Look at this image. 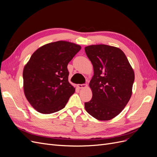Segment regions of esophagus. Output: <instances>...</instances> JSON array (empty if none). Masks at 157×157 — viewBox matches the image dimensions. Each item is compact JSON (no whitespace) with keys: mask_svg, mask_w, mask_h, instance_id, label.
Returning a JSON list of instances; mask_svg holds the SVG:
<instances>
[{"mask_svg":"<svg viewBox=\"0 0 157 157\" xmlns=\"http://www.w3.org/2000/svg\"><path fill=\"white\" fill-rule=\"evenodd\" d=\"M77 86L79 88H80V89H82V88H86V86H87V84H78L77 85Z\"/></svg>","mask_w":157,"mask_h":157,"instance_id":"34e87169","label":"esophagus"}]
</instances>
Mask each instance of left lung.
I'll list each match as a JSON object with an SVG mask.
<instances>
[{
	"label": "left lung",
	"instance_id": "obj_1",
	"mask_svg": "<svg viewBox=\"0 0 157 157\" xmlns=\"http://www.w3.org/2000/svg\"><path fill=\"white\" fill-rule=\"evenodd\" d=\"M94 67L90 87L92 98L84 103L86 111L99 121L115 117L124 109L132 96L134 72L121 49L105 44L85 47Z\"/></svg>",
	"mask_w": 157,
	"mask_h": 157
}]
</instances>
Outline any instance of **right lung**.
Masks as SVG:
<instances>
[{"label": "right lung", "mask_w": 157, "mask_h": 157, "mask_svg": "<svg viewBox=\"0 0 157 157\" xmlns=\"http://www.w3.org/2000/svg\"><path fill=\"white\" fill-rule=\"evenodd\" d=\"M81 46L66 41L42 46L31 56L23 72L25 96L35 109L50 114L65 107L75 88L68 80L67 65Z\"/></svg>", "instance_id": "add662e5"}]
</instances>
